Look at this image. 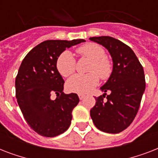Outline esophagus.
<instances>
[{"label": "esophagus", "instance_id": "34e87169", "mask_svg": "<svg viewBox=\"0 0 158 158\" xmlns=\"http://www.w3.org/2000/svg\"><path fill=\"white\" fill-rule=\"evenodd\" d=\"M78 95H79V99H80V100H83V99L84 98V94H78Z\"/></svg>", "mask_w": 158, "mask_h": 158}]
</instances>
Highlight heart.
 <instances>
[{"mask_svg": "<svg viewBox=\"0 0 158 158\" xmlns=\"http://www.w3.org/2000/svg\"><path fill=\"white\" fill-rule=\"evenodd\" d=\"M82 56L91 61L86 74H77L70 77L66 82L67 89L77 94H88L98 85L99 77L107 79L112 72V64L106 58V52L96 43H87L77 50ZM76 68V60L69 51H64L56 60V69L62 76L67 77L73 74Z\"/></svg>", "mask_w": 158, "mask_h": 158, "instance_id": "1", "label": "heart"}]
</instances>
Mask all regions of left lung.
<instances>
[{"instance_id":"1","label":"left lung","mask_w":158,"mask_h":158,"mask_svg":"<svg viewBox=\"0 0 158 158\" xmlns=\"http://www.w3.org/2000/svg\"><path fill=\"white\" fill-rule=\"evenodd\" d=\"M91 41L101 44L112 58L113 69L96 98V104L90 110L93 122L98 130L118 134L133 122L139 108L145 90L143 68L131 48L118 39L109 37H93ZM108 91L110 94L106 95ZM107 95V101L104 98Z\"/></svg>"}]
</instances>
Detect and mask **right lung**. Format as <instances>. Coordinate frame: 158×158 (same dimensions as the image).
I'll return each instance as SVG.
<instances>
[{"mask_svg": "<svg viewBox=\"0 0 158 158\" xmlns=\"http://www.w3.org/2000/svg\"><path fill=\"white\" fill-rule=\"evenodd\" d=\"M84 39L44 41L26 55L15 79V96L28 125L38 135L55 137L68 130L72 110L79 102L76 94H65L56 60L66 48ZM57 94V98H50Z\"/></svg>", "mask_w": 158, "mask_h": 158, "instance_id": "obj_1", "label": "right lung"}]
</instances>
